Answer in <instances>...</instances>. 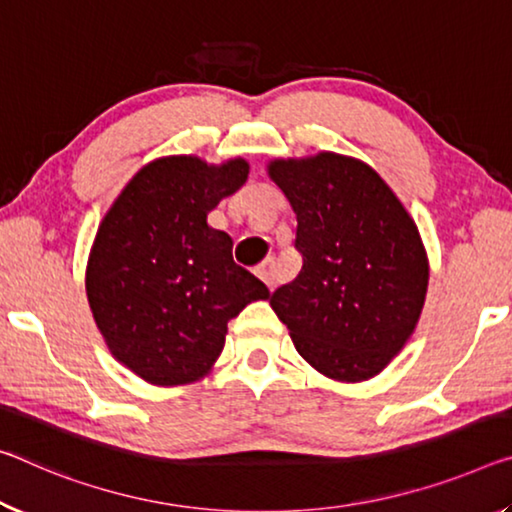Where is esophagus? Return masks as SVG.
Returning a JSON list of instances; mask_svg holds the SVG:
<instances>
[{
    "label": "esophagus",
    "instance_id": "esophagus-1",
    "mask_svg": "<svg viewBox=\"0 0 512 512\" xmlns=\"http://www.w3.org/2000/svg\"><path fill=\"white\" fill-rule=\"evenodd\" d=\"M255 273H257V278L262 280L271 291L275 289V285H278V264H275L273 257L264 259V262L255 269Z\"/></svg>",
    "mask_w": 512,
    "mask_h": 512
}]
</instances>
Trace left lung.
<instances>
[{"mask_svg": "<svg viewBox=\"0 0 512 512\" xmlns=\"http://www.w3.org/2000/svg\"><path fill=\"white\" fill-rule=\"evenodd\" d=\"M269 177L296 214L303 266L269 303L312 367L339 383L383 371L417 328L428 257L401 200L360 159H273Z\"/></svg>", "mask_w": 512, "mask_h": 512, "instance_id": "1", "label": "left lung"}]
</instances>
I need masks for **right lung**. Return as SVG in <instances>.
<instances>
[{"instance_id": "right-lung-1", "label": "right lung", "mask_w": 512, "mask_h": 512, "mask_svg": "<svg viewBox=\"0 0 512 512\" xmlns=\"http://www.w3.org/2000/svg\"><path fill=\"white\" fill-rule=\"evenodd\" d=\"M248 161L221 166L191 154L150 161L97 227L86 296L118 362L152 385L212 371L227 321L271 294L232 259V239L207 214L248 180Z\"/></svg>"}]
</instances>
